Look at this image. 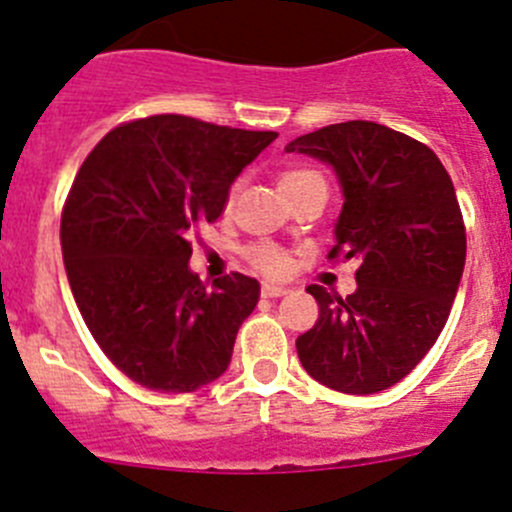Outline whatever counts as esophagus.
I'll return each mask as SVG.
<instances>
[{"label":"esophagus","instance_id":"esophagus-1","mask_svg":"<svg viewBox=\"0 0 512 512\" xmlns=\"http://www.w3.org/2000/svg\"><path fill=\"white\" fill-rule=\"evenodd\" d=\"M285 294H289L287 287H280V285H262V297H285Z\"/></svg>","mask_w":512,"mask_h":512}]
</instances>
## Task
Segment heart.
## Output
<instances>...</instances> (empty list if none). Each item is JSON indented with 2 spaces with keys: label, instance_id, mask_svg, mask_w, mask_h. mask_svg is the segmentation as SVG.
<instances>
[{
  "label": "heart",
  "instance_id": "obj_1",
  "mask_svg": "<svg viewBox=\"0 0 512 512\" xmlns=\"http://www.w3.org/2000/svg\"><path fill=\"white\" fill-rule=\"evenodd\" d=\"M309 175H319V173H314V170H307V168L287 170V173L280 178V188L282 185H292V183H297V180L309 178ZM240 190H242V180H235L230 188V193H227V198H225V210H232V205H235ZM245 255H247V260H250V265L255 267L257 272H262V275H267V277L287 275L289 257L280 250V247L267 245V242H257V245L247 247Z\"/></svg>",
  "mask_w": 512,
  "mask_h": 512
}]
</instances>
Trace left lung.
Wrapping results in <instances>:
<instances>
[{
  "instance_id": "8db88e82",
  "label": "left lung",
  "mask_w": 512,
  "mask_h": 512,
  "mask_svg": "<svg viewBox=\"0 0 512 512\" xmlns=\"http://www.w3.org/2000/svg\"><path fill=\"white\" fill-rule=\"evenodd\" d=\"M287 153L324 160L344 193L329 260H356L347 299L309 285L319 319L297 337L307 374L342 394H376L436 344L466 265V225L436 153L374 121L294 138Z\"/></svg>"
}]
</instances>
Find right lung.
Segmentation results:
<instances>
[{
    "instance_id": "obj_1",
    "label": "right lung",
    "mask_w": 512,
    "mask_h": 512,
    "mask_svg": "<svg viewBox=\"0 0 512 512\" xmlns=\"http://www.w3.org/2000/svg\"><path fill=\"white\" fill-rule=\"evenodd\" d=\"M275 138L160 113L108 131L76 173L61 213L66 277L98 347L136 384L188 394L225 374L260 285L232 272L205 287L190 237Z\"/></svg>"
}]
</instances>
